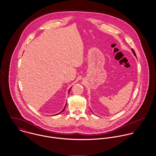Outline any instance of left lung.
I'll return each instance as SVG.
<instances>
[{
    "instance_id": "obj_1",
    "label": "left lung",
    "mask_w": 156,
    "mask_h": 156,
    "mask_svg": "<svg viewBox=\"0 0 156 156\" xmlns=\"http://www.w3.org/2000/svg\"><path fill=\"white\" fill-rule=\"evenodd\" d=\"M132 52H133V55H134V56H136V53H135V52H134V51L133 49H132Z\"/></svg>"
}]
</instances>
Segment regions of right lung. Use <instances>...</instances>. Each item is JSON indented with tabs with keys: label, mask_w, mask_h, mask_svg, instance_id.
<instances>
[{
	"label": "right lung",
	"mask_w": 156,
	"mask_h": 156,
	"mask_svg": "<svg viewBox=\"0 0 156 156\" xmlns=\"http://www.w3.org/2000/svg\"><path fill=\"white\" fill-rule=\"evenodd\" d=\"M71 88H69V90H68V93H69V90H70V89H71ZM66 105H67V103H66V106H65V107H64V109H63V110H62V111L60 112H59V113H57V114H56V115H59V114H60V113H62V112L64 111V110H65V108H66Z\"/></svg>",
	"instance_id": "add662e5"
}]
</instances>
